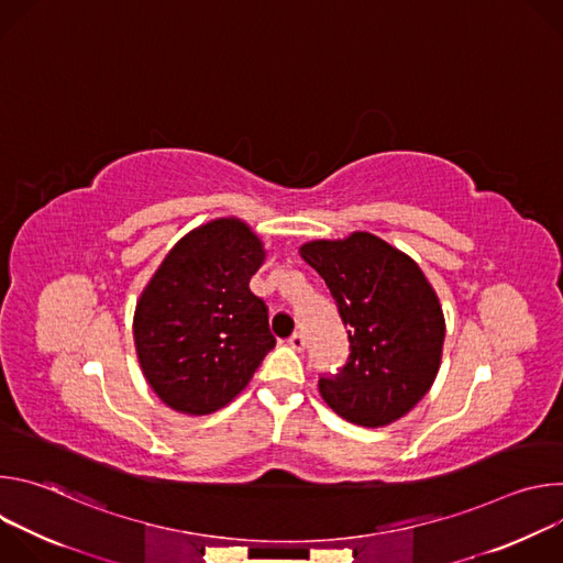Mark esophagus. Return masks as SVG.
Returning a JSON list of instances; mask_svg holds the SVG:
<instances>
[{"instance_id":"esophagus-1","label":"esophagus","mask_w":563,"mask_h":563,"mask_svg":"<svg viewBox=\"0 0 563 563\" xmlns=\"http://www.w3.org/2000/svg\"><path fill=\"white\" fill-rule=\"evenodd\" d=\"M296 352H302L305 350V345H307V341H305V334L302 332H294L291 336H289V341H287Z\"/></svg>"}]
</instances>
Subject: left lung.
Here are the masks:
<instances>
[{
  "instance_id": "8db88e82",
  "label": "left lung",
  "mask_w": 563,
  "mask_h": 563,
  "mask_svg": "<svg viewBox=\"0 0 563 563\" xmlns=\"http://www.w3.org/2000/svg\"><path fill=\"white\" fill-rule=\"evenodd\" d=\"M336 302L350 356L320 374L318 391L345 421L380 428L406 417L432 387L445 339L439 298L404 252L356 231L300 247Z\"/></svg>"
}]
</instances>
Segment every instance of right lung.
Listing matches in <instances>:
<instances>
[{"mask_svg":"<svg viewBox=\"0 0 563 563\" xmlns=\"http://www.w3.org/2000/svg\"><path fill=\"white\" fill-rule=\"evenodd\" d=\"M263 261L256 233L220 218L185 235L148 280L133 336L144 378L169 408H224L274 350L267 305L250 289Z\"/></svg>","mask_w":563,"mask_h":563,"instance_id":"right-lung-1","label":"right lung"}]
</instances>
